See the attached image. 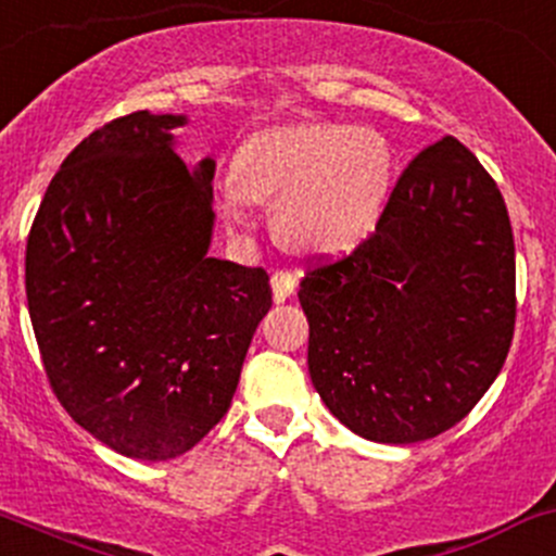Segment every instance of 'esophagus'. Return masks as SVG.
Wrapping results in <instances>:
<instances>
[{
  "label": "esophagus",
  "instance_id": "obj_1",
  "mask_svg": "<svg viewBox=\"0 0 556 556\" xmlns=\"http://www.w3.org/2000/svg\"><path fill=\"white\" fill-rule=\"evenodd\" d=\"M295 288H298V279L290 271H274L271 274V293L277 303L288 301V298L295 293Z\"/></svg>",
  "mask_w": 556,
  "mask_h": 556
}]
</instances>
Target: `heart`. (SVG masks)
<instances>
[{
    "instance_id": "b5f03b06",
    "label": "heart",
    "mask_w": 556,
    "mask_h": 556,
    "mask_svg": "<svg viewBox=\"0 0 556 556\" xmlns=\"http://www.w3.org/2000/svg\"><path fill=\"white\" fill-rule=\"evenodd\" d=\"M394 180V149L378 130L295 122L242 140L233 173L218 186V207L242 229L250 202H274L271 229L285 248L336 258L378 229Z\"/></svg>"
}]
</instances>
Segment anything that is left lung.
<instances>
[{
    "label": "left lung",
    "mask_w": 556,
    "mask_h": 556,
    "mask_svg": "<svg viewBox=\"0 0 556 556\" xmlns=\"http://www.w3.org/2000/svg\"><path fill=\"white\" fill-rule=\"evenodd\" d=\"M308 376L365 440L413 445L482 400L514 336V233L498 186L453 136L424 149L376 233L306 271Z\"/></svg>",
    "instance_id": "1"
}]
</instances>
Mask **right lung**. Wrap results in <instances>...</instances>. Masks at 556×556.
Returning a JSON list of instances; mask_svg holds the SVG:
<instances>
[{
    "instance_id": "1",
    "label": "right lung",
    "mask_w": 556,
    "mask_h": 556,
    "mask_svg": "<svg viewBox=\"0 0 556 556\" xmlns=\"http://www.w3.org/2000/svg\"><path fill=\"white\" fill-rule=\"evenodd\" d=\"M184 114L119 116L47 186L26 244L34 336L58 402L119 455L170 460L226 416L263 268L210 258L215 160L175 154Z\"/></svg>"
}]
</instances>
